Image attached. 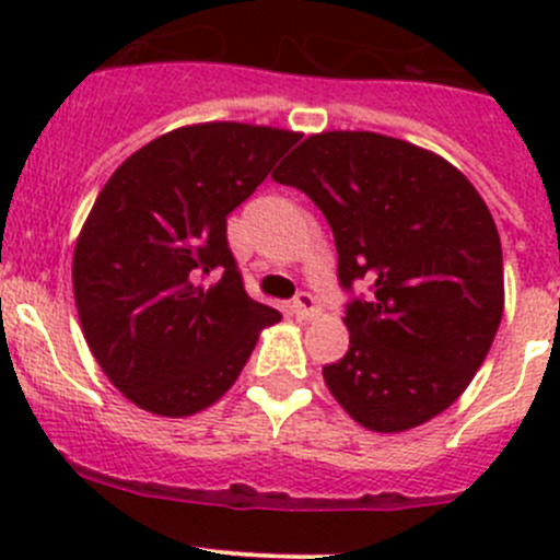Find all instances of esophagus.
Segmentation results:
<instances>
[{
	"label": "esophagus",
	"instance_id": "esophagus-1",
	"mask_svg": "<svg viewBox=\"0 0 560 560\" xmlns=\"http://www.w3.org/2000/svg\"><path fill=\"white\" fill-rule=\"evenodd\" d=\"M292 314L301 322L314 319V316H319V301H316L314 295H308V292H301V295L295 298V303H292Z\"/></svg>",
	"mask_w": 560,
	"mask_h": 560
}]
</instances>
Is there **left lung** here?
Wrapping results in <instances>:
<instances>
[{
  "instance_id": "1",
  "label": "left lung",
  "mask_w": 560,
  "mask_h": 560,
  "mask_svg": "<svg viewBox=\"0 0 560 560\" xmlns=\"http://www.w3.org/2000/svg\"><path fill=\"white\" fill-rule=\"evenodd\" d=\"M306 191L338 248L349 352L322 376L376 433L442 415L474 380L504 314V257L488 206L455 165L380 132L308 135L273 173Z\"/></svg>"
}]
</instances>
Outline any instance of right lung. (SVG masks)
Masks as SVG:
<instances>
[{"mask_svg":"<svg viewBox=\"0 0 560 560\" xmlns=\"http://www.w3.org/2000/svg\"><path fill=\"white\" fill-rule=\"evenodd\" d=\"M298 140L262 124H189L127 156L94 200L72 254L78 319L110 385L143 411L213 406L281 319L246 295L228 213Z\"/></svg>","mask_w":560,"mask_h":560,"instance_id":"right-lung-1","label":"right lung"}]
</instances>
